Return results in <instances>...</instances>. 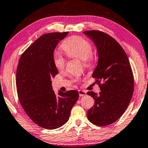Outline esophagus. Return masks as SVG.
<instances>
[{
    "label": "esophagus",
    "mask_w": 148,
    "mask_h": 148,
    "mask_svg": "<svg viewBox=\"0 0 148 148\" xmlns=\"http://www.w3.org/2000/svg\"><path fill=\"white\" fill-rule=\"evenodd\" d=\"M78 93H79V96L80 97H83V96L86 95V92L85 90H78Z\"/></svg>",
    "instance_id": "obj_1"
}]
</instances>
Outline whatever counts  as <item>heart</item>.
I'll use <instances>...</instances> for the list:
<instances>
[{
  "label": "heart",
  "instance_id": "b5f03b06",
  "mask_svg": "<svg viewBox=\"0 0 148 148\" xmlns=\"http://www.w3.org/2000/svg\"><path fill=\"white\" fill-rule=\"evenodd\" d=\"M62 48L70 58L82 61L86 67L91 66L93 59L92 48L86 39L80 36H72L63 42ZM54 64L58 70H62L66 66V60L62 55L57 53L54 56Z\"/></svg>",
  "mask_w": 148,
  "mask_h": 148
}]
</instances>
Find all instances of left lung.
<instances>
[{"instance_id":"left-lung-1","label":"left lung","mask_w":148,"mask_h":148,"mask_svg":"<svg viewBox=\"0 0 148 148\" xmlns=\"http://www.w3.org/2000/svg\"><path fill=\"white\" fill-rule=\"evenodd\" d=\"M97 49L98 63L92 72L99 84V94L88 91L95 103L87 112L90 123L97 126L111 125L121 117L133 96L134 79L129 58L119 42L98 30L84 32ZM102 84H101V82Z\"/></svg>"}]
</instances>
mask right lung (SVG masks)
Segmentation results:
<instances>
[{
  "label": "right lung",
  "mask_w": 148,
  "mask_h": 148,
  "mask_svg": "<svg viewBox=\"0 0 148 148\" xmlns=\"http://www.w3.org/2000/svg\"><path fill=\"white\" fill-rule=\"evenodd\" d=\"M68 32L45 34L31 45L19 59L16 73L18 98L23 109L39 127L56 129L69 120L71 110L78 99L77 90L56 95L51 79L58 74L54 50Z\"/></svg>",
  "instance_id": "add662e5"
}]
</instances>
